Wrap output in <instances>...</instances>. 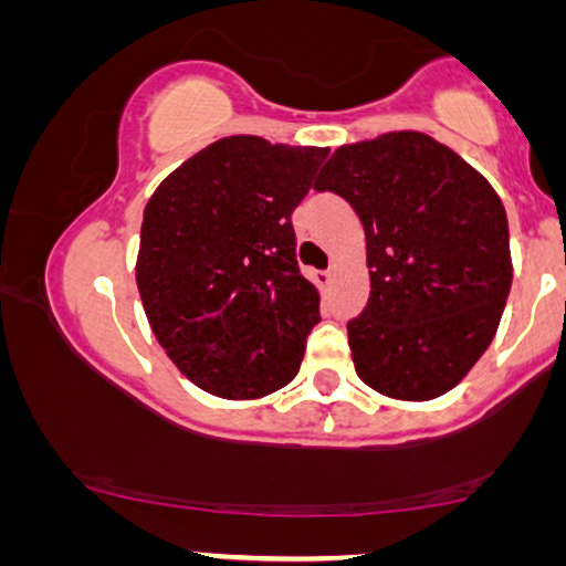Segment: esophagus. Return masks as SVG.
Masks as SVG:
<instances>
[{
    "label": "esophagus",
    "mask_w": 566,
    "mask_h": 566,
    "mask_svg": "<svg viewBox=\"0 0 566 566\" xmlns=\"http://www.w3.org/2000/svg\"><path fill=\"white\" fill-rule=\"evenodd\" d=\"M331 280H333L331 269H321V272H315V282H317V286H321V290H325V286L331 284Z\"/></svg>",
    "instance_id": "1"
}]
</instances>
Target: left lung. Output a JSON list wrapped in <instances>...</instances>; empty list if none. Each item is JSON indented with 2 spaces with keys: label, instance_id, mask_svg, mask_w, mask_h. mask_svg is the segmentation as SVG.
Masks as SVG:
<instances>
[{
  "label": "left lung",
  "instance_id": "left-lung-1",
  "mask_svg": "<svg viewBox=\"0 0 566 566\" xmlns=\"http://www.w3.org/2000/svg\"><path fill=\"white\" fill-rule=\"evenodd\" d=\"M359 214L369 302L348 321L361 381L395 400H433L488 352L513 282L495 189L418 130L336 148L315 179Z\"/></svg>",
  "mask_w": 566,
  "mask_h": 566
}]
</instances>
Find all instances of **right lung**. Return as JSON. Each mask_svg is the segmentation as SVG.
I'll use <instances>...</instances> for the list:
<instances>
[{
    "label": "right lung",
    "instance_id": "add662e5",
    "mask_svg": "<svg viewBox=\"0 0 566 566\" xmlns=\"http://www.w3.org/2000/svg\"><path fill=\"white\" fill-rule=\"evenodd\" d=\"M325 156L230 135L150 195L135 282L158 344L205 392L256 400L300 371L321 294L297 266L292 212Z\"/></svg>",
    "mask_w": 566,
    "mask_h": 566
}]
</instances>
